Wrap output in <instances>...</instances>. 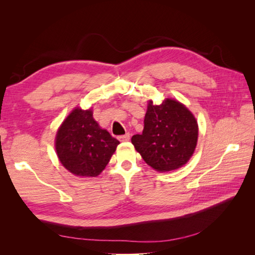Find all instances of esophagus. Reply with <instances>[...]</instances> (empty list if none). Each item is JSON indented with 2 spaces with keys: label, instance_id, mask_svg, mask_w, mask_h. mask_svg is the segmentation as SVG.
<instances>
[{
  "label": "esophagus",
  "instance_id": "obj_1",
  "mask_svg": "<svg viewBox=\"0 0 255 255\" xmlns=\"http://www.w3.org/2000/svg\"><path fill=\"white\" fill-rule=\"evenodd\" d=\"M129 137H130L129 133H127L126 135H121V136H119V140H120V141H128V140L129 139Z\"/></svg>",
  "mask_w": 255,
  "mask_h": 255
}]
</instances>
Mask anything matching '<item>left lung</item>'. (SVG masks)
I'll list each match as a JSON object with an SVG mask.
<instances>
[{
  "label": "left lung",
  "instance_id": "8db88e82",
  "mask_svg": "<svg viewBox=\"0 0 255 255\" xmlns=\"http://www.w3.org/2000/svg\"><path fill=\"white\" fill-rule=\"evenodd\" d=\"M142 134L132 143L146 164L159 172L175 170L192 156L198 141V123L186 106L172 99L148 103Z\"/></svg>",
  "mask_w": 255,
  "mask_h": 255
}]
</instances>
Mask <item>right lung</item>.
<instances>
[{
    "mask_svg": "<svg viewBox=\"0 0 255 255\" xmlns=\"http://www.w3.org/2000/svg\"><path fill=\"white\" fill-rule=\"evenodd\" d=\"M120 142L100 128L92 111L76 107L61 123L55 138L60 163L78 176L101 173Z\"/></svg>",
    "mask_w": 255,
    "mask_h": 255,
    "instance_id": "obj_1",
    "label": "right lung"
}]
</instances>
